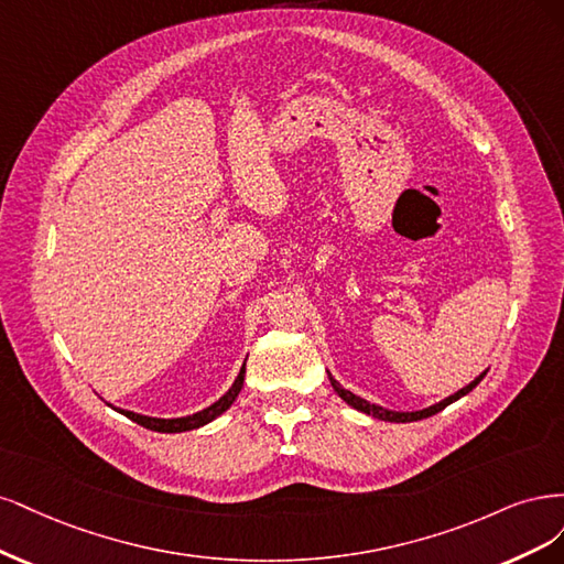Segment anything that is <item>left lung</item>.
Here are the masks:
<instances>
[{
	"instance_id": "1",
	"label": "left lung",
	"mask_w": 564,
	"mask_h": 564,
	"mask_svg": "<svg viewBox=\"0 0 564 564\" xmlns=\"http://www.w3.org/2000/svg\"><path fill=\"white\" fill-rule=\"evenodd\" d=\"M487 375V370L482 372V375H478L474 381H470L468 387H464V389H459L457 393H452V395H447L445 401H441V403H435V405H431V408H424V410H414V412H395V410H387V408H379V405H375V403H368L366 398H360V395H356V393H351V391H347L344 389L339 381L328 372V377H330V384H333V389L337 391V395L341 398L344 403H349L354 410H358V412H366V414H372L375 420H381V422H395V424H405V422H416V420H426V416H431V414H435V412H441V410H445L449 403H454V401H459L462 395H466L468 391H474L480 381H482V377Z\"/></svg>"
}]
</instances>
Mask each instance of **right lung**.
<instances>
[{"label":"right lung","instance_id":"right-lung-1","mask_svg":"<svg viewBox=\"0 0 564 564\" xmlns=\"http://www.w3.org/2000/svg\"><path fill=\"white\" fill-rule=\"evenodd\" d=\"M243 377H246V366L241 368L239 377L234 379L231 389L220 398V401H215L213 405H208L206 410L202 412H194V414H187V416H175V420H159V416H148V414H138V412H131V410H119L115 408L117 412H121L123 416H129L131 422L150 429V431H159V433H183V431H192V429H198L204 426L208 422H213L215 416H220L223 412H227L231 408V403L236 401V395L241 393L243 389Z\"/></svg>","mask_w":564,"mask_h":564}]
</instances>
